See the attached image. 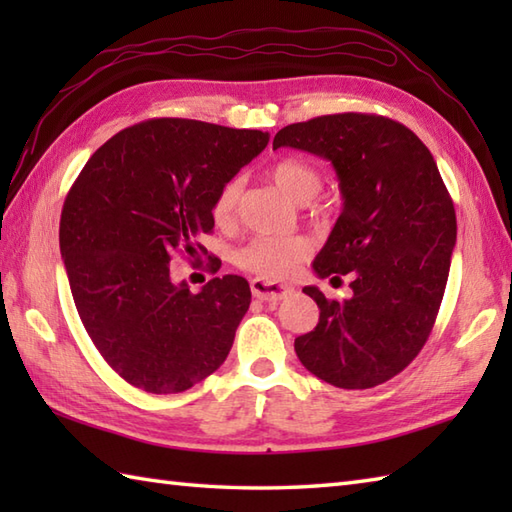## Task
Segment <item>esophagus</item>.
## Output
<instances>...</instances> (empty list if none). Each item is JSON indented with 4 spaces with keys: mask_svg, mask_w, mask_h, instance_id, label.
<instances>
[{
    "mask_svg": "<svg viewBox=\"0 0 512 512\" xmlns=\"http://www.w3.org/2000/svg\"><path fill=\"white\" fill-rule=\"evenodd\" d=\"M250 290H253V295L262 301H281L292 292L288 286L275 284V281H266V279L250 281Z\"/></svg>",
    "mask_w": 512,
    "mask_h": 512,
    "instance_id": "esophagus-1",
    "label": "esophagus"
}]
</instances>
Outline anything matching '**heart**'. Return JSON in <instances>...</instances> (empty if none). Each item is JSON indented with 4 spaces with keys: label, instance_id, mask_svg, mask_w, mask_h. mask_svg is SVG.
<instances>
[{
    "label": "heart",
    "instance_id": "heart-1",
    "mask_svg": "<svg viewBox=\"0 0 512 512\" xmlns=\"http://www.w3.org/2000/svg\"><path fill=\"white\" fill-rule=\"evenodd\" d=\"M268 176L281 193H286L295 202H308L321 189L319 171L297 158H284L275 162ZM239 191H242V182L239 180H228L217 191L213 202V217L220 226L233 222ZM308 255V239L299 235H257L237 250L235 262L239 268L262 279H281L295 273Z\"/></svg>",
    "mask_w": 512,
    "mask_h": 512
}]
</instances>
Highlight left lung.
I'll use <instances>...</instances> for the list:
<instances>
[{
	"instance_id": "obj_1",
	"label": "left lung",
	"mask_w": 512,
	"mask_h": 512,
	"mask_svg": "<svg viewBox=\"0 0 512 512\" xmlns=\"http://www.w3.org/2000/svg\"><path fill=\"white\" fill-rule=\"evenodd\" d=\"M279 147L332 162L343 211L312 268L321 279H354L343 301L303 288L321 312L295 352L334 387H376L418 356L436 323L458 235L451 195L422 140L385 116L347 112L288 125L273 140Z\"/></svg>"
}]
</instances>
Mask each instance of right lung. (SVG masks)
<instances>
[{
    "instance_id": "right-lung-1",
    "label": "right lung",
    "mask_w": 512,
    "mask_h": 512,
    "mask_svg": "<svg viewBox=\"0 0 512 512\" xmlns=\"http://www.w3.org/2000/svg\"><path fill=\"white\" fill-rule=\"evenodd\" d=\"M268 132L154 118L112 136L63 202L59 246L74 306L114 372L178 394L220 367L250 306L244 277L191 292L171 279L176 250L198 253L215 195L262 154ZM202 248V246H200Z\"/></svg>"
}]
</instances>
